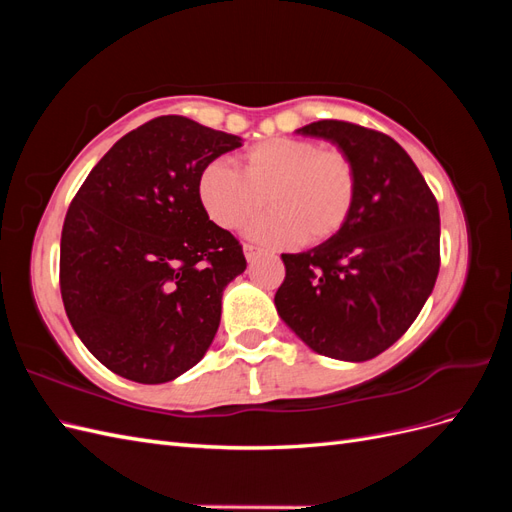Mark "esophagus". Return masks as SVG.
<instances>
[{"label":"esophagus","mask_w":512,"mask_h":512,"mask_svg":"<svg viewBox=\"0 0 512 512\" xmlns=\"http://www.w3.org/2000/svg\"><path fill=\"white\" fill-rule=\"evenodd\" d=\"M243 252H245L247 262H254V260L262 254V250H260V247H256V245H245V247H243Z\"/></svg>","instance_id":"obj_1"}]
</instances>
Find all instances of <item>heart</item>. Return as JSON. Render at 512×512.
Wrapping results in <instances>:
<instances>
[{"mask_svg": "<svg viewBox=\"0 0 512 512\" xmlns=\"http://www.w3.org/2000/svg\"><path fill=\"white\" fill-rule=\"evenodd\" d=\"M196 194L207 218L224 230L245 226L269 203L273 211L250 228L252 239L318 245L348 224L359 198V173L344 149L275 136L245 149L239 170L222 160L205 164Z\"/></svg>", "mask_w": 512, "mask_h": 512, "instance_id": "obj_1", "label": "heart"}]
</instances>
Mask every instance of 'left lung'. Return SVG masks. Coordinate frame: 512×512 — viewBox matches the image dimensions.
Masks as SVG:
<instances>
[{"label":"left lung","mask_w":512,"mask_h":512,"mask_svg":"<svg viewBox=\"0 0 512 512\" xmlns=\"http://www.w3.org/2000/svg\"><path fill=\"white\" fill-rule=\"evenodd\" d=\"M344 149L359 198L337 237L282 254L277 314L318 354L369 361L416 320L440 271V211L421 170L391 136L322 119L297 130Z\"/></svg>","instance_id":"8db88e82"}]
</instances>
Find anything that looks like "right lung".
<instances>
[{"instance_id": "right-lung-1", "label": "right lung", "mask_w": 512, "mask_h": 512, "mask_svg": "<svg viewBox=\"0 0 512 512\" xmlns=\"http://www.w3.org/2000/svg\"><path fill=\"white\" fill-rule=\"evenodd\" d=\"M241 138L156 117L106 151L72 198L59 252L68 320L96 359L141 384L203 359L222 292L245 271L241 243L198 203L200 170Z\"/></svg>"}]
</instances>
